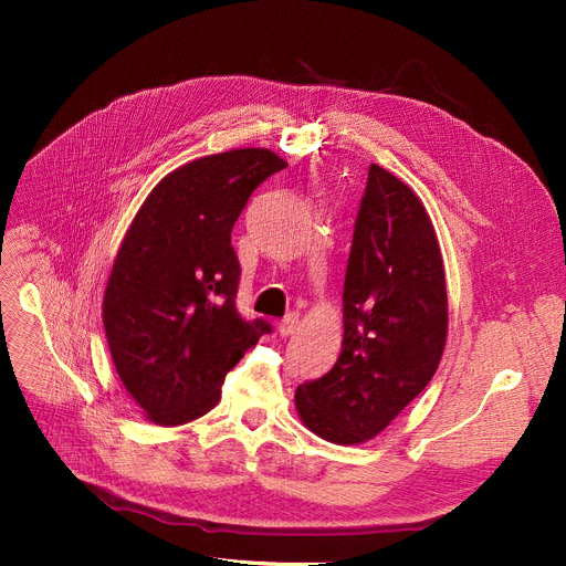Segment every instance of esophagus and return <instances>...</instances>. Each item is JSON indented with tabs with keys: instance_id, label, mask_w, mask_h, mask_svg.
<instances>
[{
	"instance_id": "34e87169",
	"label": "esophagus",
	"mask_w": 566,
	"mask_h": 566,
	"mask_svg": "<svg viewBox=\"0 0 566 566\" xmlns=\"http://www.w3.org/2000/svg\"><path fill=\"white\" fill-rule=\"evenodd\" d=\"M295 328H298V316H295V314H286V316L277 323L280 337H291V335L295 333Z\"/></svg>"
}]
</instances>
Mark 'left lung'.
I'll return each mask as SVG.
<instances>
[{"instance_id": "obj_1", "label": "left lung", "mask_w": 566, "mask_h": 566, "mask_svg": "<svg viewBox=\"0 0 566 566\" xmlns=\"http://www.w3.org/2000/svg\"><path fill=\"white\" fill-rule=\"evenodd\" d=\"M335 367L298 385L303 424L335 444L376 438L433 378L448 342V286L433 222L378 165L355 220Z\"/></svg>"}]
</instances>
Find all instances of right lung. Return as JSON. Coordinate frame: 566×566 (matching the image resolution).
I'll return each mask as SVG.
<instances>
[{
  "instance_id": "right-lung-1",
  "label": "right lung",
  "mask_w": 566,
  "mask_h": 566,
  "mask_svg": "<svg viewBox=\"0 0 566 566\" xmlns=\"http://www.w3.org/2000/svg\"><path fill=\"white\" fill-rule=\"evenodd\" d=\"M284 167L271 148L197 158L169 171L133 218L105 284L103 325L118 378L154 424H188L216 408L227 371L271 333L235 310L231 229Z\"/></svg>"
}]
</instances>
